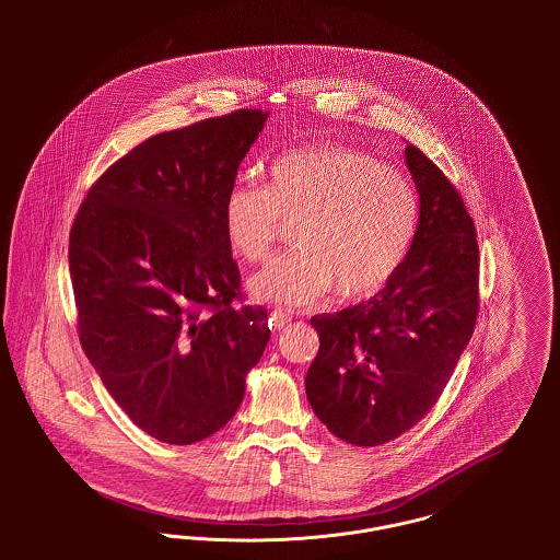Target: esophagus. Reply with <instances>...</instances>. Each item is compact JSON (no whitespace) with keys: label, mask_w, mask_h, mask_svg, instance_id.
I'll use <instances>...</instances> for the list:
<instances>
[{"label":"esophagus","mask_w":560,"mask_h":560,"mask_svg":"<svg viewBox=\"0 0 560 560\" xmlns=\"http://www.w3.org/2000/svg\"><path fill=\"white\" fill-rule=\"evenodd\" d=\"M290 320H292V315H290V313H283V311H275V313H270V327H272L275 331L283 329Z\"/></svg>","instance_id":"1"}]
</instances>
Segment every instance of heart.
I'll list each match as a JSON object with an SVG mask.
<instances>
[{
    "instance_id": "obj_1",
    "label": "heart",
    "mask_w": 560,
    "mask_h": 560,
    "mask_svg": "<svg viewBox=\"0 0 560 560\" xmlns=\"http://www.w3.org/2000/svg\"><path fill=\"white\" fill-rule=\"evenodd\" d=\"M224 235L247 262L265 260L285 222L292 252L249 281L262 302L302 306L336 288L345 300L384 290L409 256L420 224L413 183L347 144H311L279 155L268 185L240 178L224 199Z\"/></svg>"
}]
</instances>
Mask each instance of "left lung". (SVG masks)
Here are the masks:
<instances>
[{
  "mask_svg": "<svg viewBox=\"0 0 560 560\" xmlns=\"http://www.w3.org/2000/svg\"><path fill=\"white\" fill-rule=\"evenodd\" d=\"M420 224L393 281L357 306L311 323L319 352L306 397L338 439L375 447L416 427L447 386L479 315V243L450 178L407 144Z\"/></svg>",
  "mask_w": 560,
  "mask_h": 560,
  "instance_id": "left-lung-1",
  "label": "left lung"
}]
</instances>
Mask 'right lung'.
<instances>
[{
  "label": "right lung",
  "instance_id": "obj_1",
  "mask_svg": "<svg viewBox=\"0 0 560 560\" xmlns=\"http://www.w3.org/2000/svg\"><path fill=\"white\" fill-rule=\"evenodd\" d=\"M267 117L241 108L151 136L92 185L71 229L83 352L161 443L224 427L270 338L262 306L233 308L241 275L222 218Z\"/></svg>",
  "mask_w": 560,
  "mask_h": 560
}]
</instances>
